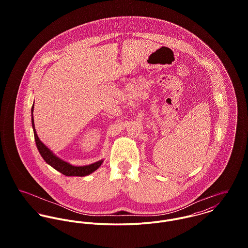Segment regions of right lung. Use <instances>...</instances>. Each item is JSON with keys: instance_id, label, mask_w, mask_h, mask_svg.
Segmentation results:
<instances>
[{"instance_id": "right-lung-1", "label": "right lung", "mask_w": 248, "mask_h": 248, "mask_svg": "<svg viewBox=\"0 0 248 248\" xmlns=\"http://www.w3.org/2000/svg\"><path fill=\"white\" fill-rule=\"evenodd\" d=\"M33 108L34 105L31 108V123H32V128H33V133H34V139H35L36 146L38 148L39 153L41 154L42 157L44 158V160L49 164L51 167H53L55 170H57L58 172L62 173L65 176L68 177H85L88 176L90 174H92L93 172H94L95 170H97L103 160H99L95 163L90 164V165H86V166H73L70 163L60 159L59 157H57L44 143L39 140L37 133L35 131V126H34V119H33Z\"/></svg>"}]
</instances>
